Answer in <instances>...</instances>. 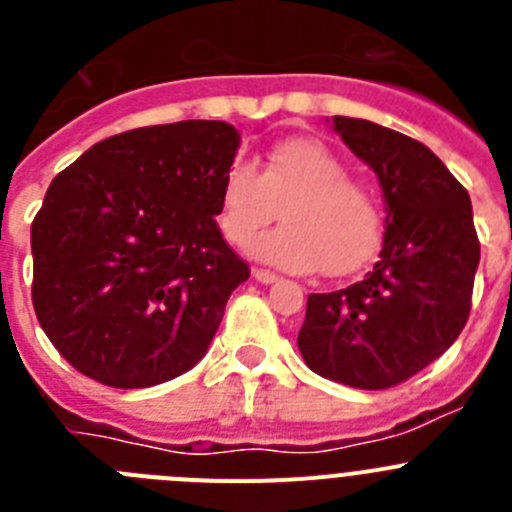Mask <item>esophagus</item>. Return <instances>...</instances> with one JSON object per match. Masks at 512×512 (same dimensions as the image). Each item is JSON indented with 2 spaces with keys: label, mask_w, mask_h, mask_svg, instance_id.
<instances>
[{
  "label": "esophagus",
  "mask_w": 512,
  "mask_h": 512,
  "mask_svg": "<svg viewBox=\"0 0 512 512\" xmlns=\"http://www.w3.org/2000/svg\"><path fill=\"white\" fill-rule=\"evenodd\" d=\"M253 279H259L261 284H271V282H277V274H274V271H269V269H259V266H256V269H253Z\"/></svg>",
  "instance_id": "esophagus-1"
}]
</instances>
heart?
Instances as JSON below:
<instances>
[{
  "label": "heart",
  "mask_w": 512,
  "mask_h": 512,
  "mask_svg": "<svg viewBox=\"0 0 512 512\" xmlns=\"http://www.w3.org/2000/svg\"><path fill=\"white\" fill-rule=\"evenodd\" d=\"M348 176V166L320 140H282L259 171L230 166L220 230L233 246H246L282 210V228L253 243L259 259L287 271L351 274L377 253L384 217L377 194Z\"/></svg>",
  "instance_id": "heart-1"
}]
</instances>
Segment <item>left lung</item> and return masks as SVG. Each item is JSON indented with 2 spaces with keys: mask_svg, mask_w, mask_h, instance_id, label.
Segmentation results:
<instances>
[{
  "mask_svg": "<svg viewBox=\"0 0 512 512\" xmlns=\"http://www.w3.org/2000/svg\"><path fill=\"white\" fill-rule=\"evenodd\" d=\"M333 125L379 176L387 225L361 282L307 297L297 346L320 377L387 390L436 361L467 325L479 264L472 200L420 140L356 117Z\"/></svg>",
  "mask_w": 512,
  "mask_h": 512,
  "instance_id": "obj_1",
  "label": "left lung"
}]
</instances>
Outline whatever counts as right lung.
Instances as JSON below:
<instances>
[{"label":"right lung","mask_w":512,"mask_h":512,"mask_svg":"<svg viewBox=\"0 0 512 512\" xmlns=\"http://www.w3.org/2000/svg\"><path fill=\"white\" fill-rule=\"evenodd\" d=\"M235 148L228 122L151 125L53 179L30 228L33 307L76 372L138 390L205 356L251 274L215 223Z\"/></svg>","instance_id":"obj_1"}]
</instances>
